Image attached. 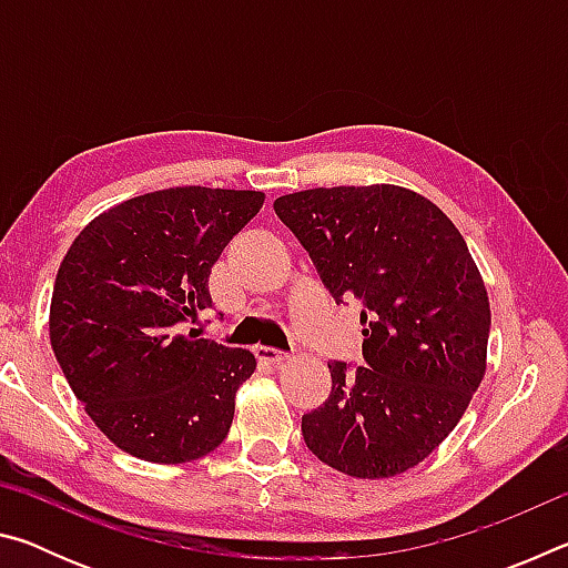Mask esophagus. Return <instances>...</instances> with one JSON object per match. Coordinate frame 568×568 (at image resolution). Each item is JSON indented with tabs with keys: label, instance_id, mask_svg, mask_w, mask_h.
I'll list each match as a JSON object with an SVG mask.
<instances>
[{
	"label": "esophagus",
	"instance_id": "1",
	"mask_svg": "<svg viewBox=\"0 0 568 568\" xmlns=\"http://www.w3.org/2000/svg\"><path fill=\"white\" fill-rule=\"evenodd\" d=\"M255 355H257V361L271 363V365H281L287 361V353L277 351V348H267V345H255Z\"/></svg>",
	"mask_w": 568,
	"mask_h": 568
}]
</instances>
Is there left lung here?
I'll use <instances>...</instances> for the list:
<instances>
[{"instance_id": "1", "label": "left lung", "mask_w": 568, "mask_h": 568, "mask_svg": "<svg viewBox=\"0 0 568 568\" xmlns=\"http://www.w3.org/2000/svg\"><path fill=\"white\" fill-rule=\"evenodd\" d=\"M273 207L335 303L363 307V365L328 363L305 446L355 478L403 474L456 428L486 373L491 311L466 240L398 185L315 187Z\"/></svg>"}]
</instances>
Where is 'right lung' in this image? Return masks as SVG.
I'll return each instance as SVG.
<instances>
[{
	"mask_svg": "<svg viewBox=\"0 0 568 568\" xmlns=\"http://www.w3.org/2000/svg\"><path fill=\"white\" fill-rule=\"evenodd\" d=\"M255 190L170 187L124 200L57 271L50 341L77 400L124 454L185 464L223 444L255 355L200 338L210 271L263 207Z\"/></svg>",
	"mask_w": 568,
	"mask_h": 568,
	"instance_id": "right-lung-1",
	"label": "right lung"
}]
</instances>
